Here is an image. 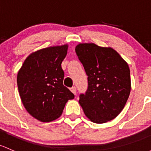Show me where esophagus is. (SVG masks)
I'll use <instances>...</instances> for the list:
<instances>
[{"mask_svg": "<svg viewBox=\"0 0 151 151\" xmlns=\"http://www.w3.org/2000/svg\"><path fill=\"white\" fill-rule=\"evenodd\" d=\"M70 90L71 93H73L74 94H76V93H77V89H76L75 87H72V88H71Z\"/></svg>", "mask_w": 151, "mask_h": 151, "instance_id": "34e87169", "label": "esophagus"}]
</instances>
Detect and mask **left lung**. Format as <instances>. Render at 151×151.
<instances>
[{"label":"left lung","mask_w":151,"mask_h":151,"mask_svg":"<svg viewBox=\"0 0 151 151\" xmlns=\"http://www.w3.org/2000/svg\"><path fill=\"white\" fill-rule=\"evenodd\" d=\"M75 51L88 77V90L79 101L85 116L97 124L114 119L124 107L131 90L127 63L111 47L94 43L78 44Z\"/></svg>","instance_id":"8db88e82"}]
</instances>
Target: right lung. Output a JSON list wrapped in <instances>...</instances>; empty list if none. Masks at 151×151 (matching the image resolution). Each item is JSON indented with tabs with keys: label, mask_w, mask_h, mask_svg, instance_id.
<instances>
[{
	"label": "right lung",
	"mask_w": 151,
	"mask_h": 151,
	"mask_svg": "<svg viewBox=\"0 0 151 151\" xmlns=\"http://www.w3.org/2000/svg\"><path fill=\"white\" fill-rule=\"evenodd\" d=\"M68 45L48 47L31 53L17 74V85L27 111L36 119L48 122L58 119L74 95L63 85L61 63Z\"/></svg>",
	"instance_id": "obj_1"
}]
</instances>
